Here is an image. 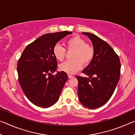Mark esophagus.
<instances>
[{
	"label": "esophagus",
	"instance_id": "esophagus-1",
	"mask_svg": "<svg viewBox=\"0 0 135 135\" xmlns=\"http://www.w3.org/2000/svg\"><path fill=\"white\" fill-rule=\"evenodd\" d=\"M68 78H69V79H71V78H73V76H72L71 74H68Z\"/></svg>",
	"mask_w": 135,
	"mask_h": 135
}]
</instances>
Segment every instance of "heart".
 Segmentation results:
<instances>
[{"label": "heart", "instance_id": "obj_1", "mask_svg": "<svg viewBox=\"0 0 135 135\" xmlns=\"http://www.w3.org/2000/svg\"><path fill=\"white\" fill-rule=\"evenodd\" d=\"M68 51H73L71 58L59 65V70L67 74H73L80 70L82 65L87 66L92 62L95 55V49L92 45L79 36L70 38L65 42ZM53 54L55 58L62 61L66 56V49L61 45L56 44L53 48Z\"/></svg>", "mask_w": 135, "mask_h": 135}]
</instances>
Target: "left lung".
Returning a JSON list of instances; mask_svg holds the SVG:
<instances>
[{"label":"left lung","instance_id":"left-lung-1","mask_svg":"<svg viewBox=\"0 0 135 135\" xmlns=\"http://www.w3.org/2000/svg\"><path fill=\"white\" fill-rule=\"evenodd\" d=\"M91 40L95 49L92 62L83 71L89 78L77 76L78 96L81 103L94 109L108 101L119 81L120 58L105 41L93 34L83 32Z\"/></svg>","mask_w":135,"mask_h":135}]
</instances>
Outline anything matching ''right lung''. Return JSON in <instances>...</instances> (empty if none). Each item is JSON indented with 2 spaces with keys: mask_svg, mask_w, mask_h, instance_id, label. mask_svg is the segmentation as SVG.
I'll return each mask as SVG.
<instances>
[{
  "mask_svg": "<svg viewBox=\"0 0 135 135\" xmlns=\"http://www.w3.org/2000/svg\"><path fill=\"white\" fill-rule=\"evenodd\" d=\"M71 32L47 33L30 43L17 64L18 81L25 95L33 104L42 108L58 100L68 79L66 73L58 72L53 48L57 42Z\"/></svg>",
  "mask_w": 135,
  "mask_h": 135,
  "instance_id": "obj_1",
  "label": "right lung"
}]
</instances>
